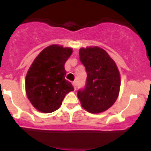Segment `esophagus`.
Returning a JSON list of instances; mask_svg holds the SVG:
<instances>
[{
	"instance_id": "1",
	"label": "esophagus",
	"mask_w": 151,
	"mask_h": 151,
	"mask_svg": "<svg viewBox=\"0 0 151 151\" xmlns=\"http://www.w3.org/2000/svg\"><path fill=\"white\" fill-rule=\"evenodd\" d=\"M73 86L74 87L75 90H76V82H73Z\"/></svg>"
}]
</instances>
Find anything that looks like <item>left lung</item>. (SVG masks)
Returning <instances> with one entry per match:
<instances>
[{
  "instance_id": "left-lung-1",
  "label": "left lung",
  "mask_w": 151,
  "mask_h": 151,
  "mask_svg": "<svg viewBox=\"0 0 151 151\" xmlns=\"http://www.w3.org/2000/svg\"><path fill=\"white\" fill-rule=\"evenodd\" d=\"M79 58L87 72L86 85L78 90L82 107L91 113H100L111 107L120 89V74L107 52L99 47L79 50Z\"/></svg>"
}]
</instances>
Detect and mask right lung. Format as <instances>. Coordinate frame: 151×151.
I'll list each match as a JSON object with an SVG mask.
<instances>
[{"label":"right lung","mask_w":151,"mask_h":151,"mask_svg":"<svg viewBox=\"0 0 151 151\" xmlns=\"http://www.w3.org/2000/svg\"><path fill=\"white\" fill-rule=\"evenodd\" d=\"M73 53L71 47L52 45L36 57L26 76L28 99L36 110L49 113L59 109L64 97L74 91L66 80L64 65Z\"/></svg>","instance_id":"obj_1"}]
</instances>
